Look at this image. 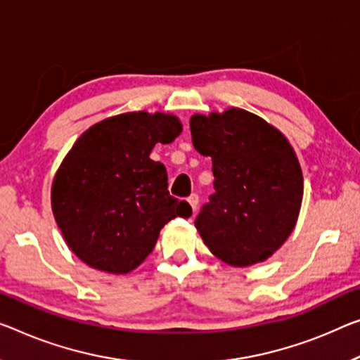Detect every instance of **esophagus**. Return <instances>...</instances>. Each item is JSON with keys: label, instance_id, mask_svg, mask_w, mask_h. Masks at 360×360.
<instances>
[{"label": "esophagus", "instance_id": "1", "mask_svg": "<svg viewBox=\"0 0 360 360\" xmlns=\"http://www.w3.org/2000/svg\"><path fill=\"white\" fill-rule=\"evenodd\" d=\"M188 202H190V206H191V209H193V212L196 211V207H198V202H199V198H198V195H195V193H193V195L188 198Z\"/></svg>", "mask_w": 360, "mask_h": 360}]
</instances>
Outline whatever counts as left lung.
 Returning a JSON list of instances; mask_svg holds the SVG:
<instances>
[{
  "label": "left lung",
  "instance_id": "8db88e82",
  "mask_svg": "<svg viewBox=\"0 0 360 360\" xmlns=\"http://www.w3.org/2000/svg\"><path fill=\"white\" fill-rule=\"evenodd\" d=\"M193 146L212 159L214 195L195 225L215 257L233 267L264 262L288 240L304 181L285 135L245 109L195 114Z\"/></svg>",
  "mask_w": 360,
  "mask_h": 360
}]
</instances>
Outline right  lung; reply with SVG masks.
<instances>
[{"mask_svg":"<svg viewBox=\"0 0 360 360\" xmlns=\"http://www.w3.org/2000/svg\"><path fill=\"white\" fill-rule=\"evenodd\" d=\"M181 122L172 114L125 112L90 127L54 175L51 207L70 251L108 274H129L186 201L170 196L164 164L149 159L156 143H172Z\"/></svg>","mask_w":360,"mask_h":360,"instance_id":"add662e5","label":"right lung"}]
</instances>
